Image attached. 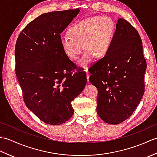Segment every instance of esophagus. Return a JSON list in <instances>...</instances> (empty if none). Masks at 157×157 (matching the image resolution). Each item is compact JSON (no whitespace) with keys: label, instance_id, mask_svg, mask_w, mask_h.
I'll return each mask as SVG.
<instances>
[{"label":"esophagus","instance_id":"1","mask_svg":"<svg viewBox=\"0 0 157 157\" xmlns=\"http://www.w3.org/2000/svg\"><path fill=\"white\" fill-rule=\"evenodd\" d=\"M86 73H87V75H86V78H87V79H88V82H89V78H90V74H89V72L88 71V68L86 69Z\"/></svg>","mask_w":157,"mask_h":157}]
</instances>
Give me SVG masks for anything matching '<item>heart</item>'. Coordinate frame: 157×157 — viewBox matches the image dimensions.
<instances>
[{"label": "heart", "mask_w": 157, "mask_h": 157, "mask_svg": "<svg viewBox=\"0 0 157 157\" xmlns=\"http://www.w3.org/2000/svg\"><path fill=\"white\" fill-rule=\"evenodd\" d=\"M115 32V23L107 16L90 17L72 25L69 34L61 38V44L66 55L75 60L86 51L78 62L79 66L86 67L95 55L103 57L109 52Z\"/></svg>", "instance_id": "b5f03b06"}]
</instances>
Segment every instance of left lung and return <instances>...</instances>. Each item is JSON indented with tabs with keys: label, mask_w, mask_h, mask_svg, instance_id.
Returning a JSON list of instances; mask_svg holds the SVG:
<instances>
[{
	"label": "left lung",
	"mask_w": 157,
	"mask_h": 157,
	"mask_svg": "<svg viewBox=\"0 0 157 157\" xmlns=\"http://www.w3.org/2000/svg\"><path fill=\"white\" fill-rule=\"evenodd\" d=\"M146 69L138 32L118 19L109 52L89 69L98 92L96 111L105 122L117 125L132 115L144 95Z\"/></svg>",
	"instance_id": "left-lung-1"
}]
</instances>
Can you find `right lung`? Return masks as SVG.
I'll use <instances>...</instances> for the list:
<instances>
[{"label": "right lung", "instance_id": "add662e5", "mask_svg": "<svg viewBox=\"0 0 157 157\" xmlns=\"http://www.w3.org/2000/svg\"><path fill=\"white\" fill-rule=\"evenodd\" d=\"M79 13L76 9L42 14L28 23L16 42L15 71L25 105L52 125L71 117V102L87 83L84 71L72 75L75 65L61 44V34Z\"/></svg>", "mask_w": 157, "mask_h": 157}]
</instances>
